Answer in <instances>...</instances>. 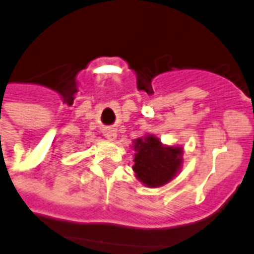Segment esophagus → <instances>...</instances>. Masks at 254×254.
Segmentation results:
<instances>
[{
	"label": "esophagus",
	"mask_w": 254,
	"mask_h": 254,
	"mask_svg": "<svg viewBox=\"0 0 254 254\" xmlns=\"http://www.w3.org/2000/svg\"><path fill=\"white\" fill-rule=\"evenodd\" d=\"M103 136L106 137L108 140H114L117 134H116V132H114L113 129H105V130H103Z\"/></svg>",
	"instance_id": "34e87169"
}]
</instances>
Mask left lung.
<instances>
[{"instance_id": "left-lung-1", "label": "left lung", "mask_w": 254, "mask_h": 254, "mask_svg": "<svg viewBox=\"0 0 254 254\" xmlns=\"http://www.w3.org/2000/svg\"><path fill=\"white\" fill-rule=\"evenodd\" d=\"M133 171L142 185L155 189L170 183L179 174L183 163V148L161 144L153 134L133 141Z\"/></svg>"}]
</instances>
